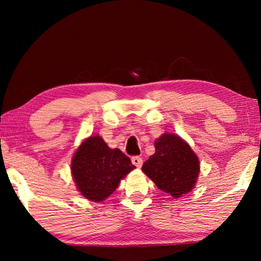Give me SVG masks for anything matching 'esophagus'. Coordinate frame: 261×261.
I'll return each mask as SVG.
<instances>
[{
	"instance_id": "1",
	"label": "esophagus",
	"mask_w": 261,
	"mask_h": 261,
	"mask_svg": "<svg viewBox=\"0 0 261 261\" xmlns=\"http://www.w3.org/2000/svg\"><path fill=\"white\" fill-rule=\"evenodd\" d=\"M131 161L137 168H140L141 165H143V159H141L140 156H134L131 159Z\"/></svg>"
}]
</instances>
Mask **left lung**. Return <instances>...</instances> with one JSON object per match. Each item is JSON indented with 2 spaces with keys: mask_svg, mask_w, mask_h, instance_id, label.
I'll list each match as a JSON object with an SVG mask.
<instances>
[{
  "mask_svg": "<svg viewBox=\"0 0 261 261\" xmlns=\"http://www.w3.org/2000/svg\"><path fill=\"white\" fill-rule=\"evenodd\" d=\"M155 153L141 170L161 191L177 199L191 192L200 173L199 158L178 135L165 132L154 141Z\"/></svg>",
  "mask_w": 261,
  "mask_h": 261,
  "instance_id": "left-lung-1",
  "label": "left lung"
}]
</instances>
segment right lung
Returning a JSON list of instances; mask_svg holds the SVG:
<instances>
[{"instance_id":"1","label":"right lung","mask_w":261,"mask_h":261,"mask_svg":"<svg viewBox=\"0 0 261 261\" xmlns=\"http://www.w3.org/2000/svg\"><path fill=\"white\" fill-rule=\"evenodd\" d=\"M135 168L121 149L109 148L99 135L83 140L71 159V175L77 190L94 202L107 199Z\"/></svg>"}]
</instances>
